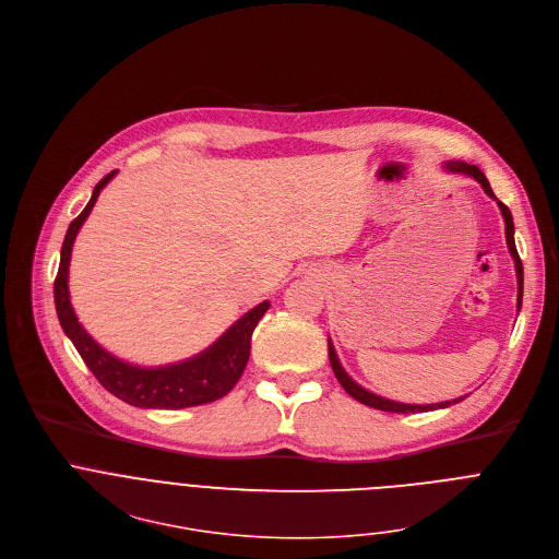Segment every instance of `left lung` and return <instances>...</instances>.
Segmentation results:
<instances>
[{
    "label": "left lung",
    "instance_id": "left-lung-1",
    "mask_svg": "<svg viewBox=\"0 0 559 559\" xmlns=\"http://www.w3.org/2000/svg\"><path fill=\"white\" fill-rule=\"evenodd\" d=\"M443 168H445L448 173H461V175H469V177H474V179L483 186V191H485L491 200H496V204H498V209H500V213H502V219H504L507 248H509L511 259H513V263H515V278H518V311H520V307H522V281H524V276H522V261H520V257H518L515 241H513V217H511V211H509L502 202H498V198L493 195V191H491V186H489V181H487L485 173H483L478 166L467 164V162H445V164H443ZM329 361H331V368H333V373H335L337 382L342 384V389H344L353 400H357V402H359V404H364V406L384 411V413H400V415L428 413V411L448 408V406L459 404V402H463V400H465V395H463V397L452 400V402H441V404H421V406H419V404H402V402H393V400H386V397H380V395H376V393H370V391L361 389L355 380H350V378H348V373H346V370L342 368V364H340V359H337V353H335V348H333L331 340H329Z\"/></svg>",
    "mask_w": 559,
    "mask_h": 559
}]
</instances>
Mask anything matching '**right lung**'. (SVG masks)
Returning <instances> with one entry per match:
<instances>
[{"instance_id": "1", "label": "right lung", "mask_w": 559, "mask_h": 559, "mask_svg": "<svg viewBox=\"0 0 559 559\" xmlns=\"http://www.w3.org/2000/svg\"><path fill=\"white\" fill-rule=\"evenodd\" d=\"M118 170L105 175L96 186L90 204L83 213L70 224L68 235L61 248V263L55 281V305L59 322L66 335L76 346L79 355L94 373V378L118 400L135 408H191L211 404L228 395L235 384L241 380L246 364L250 359V340L252 331L270 309V302L263 300L248 313H243L217 342L206 350L166 366L144 368L129 364L109 350H105L79 322L74 307L70 302L68 274L74 239L90 217L100 191Z\"/></svg>"}]
</instances>
